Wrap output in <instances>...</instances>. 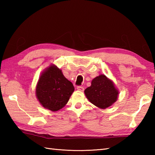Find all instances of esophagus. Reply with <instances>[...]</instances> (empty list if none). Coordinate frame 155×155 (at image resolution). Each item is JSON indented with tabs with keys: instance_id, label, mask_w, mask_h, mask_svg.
<instances>
[{
	"instance_id": "1",
	"label": "esophagus",
	"mask_w": 155,
	"mask_h": 155,
	"mask_svg": "<svg viewBox=\"0 0 155 155\" xmlns=\"http://www.w3.org/2000/svg\"><path fill=\"white\" fill-rule=\"evenodd\" d=\"M77 90L79 91H84V88L83 87H81V86H78L77 87Z\"/></svg>"
}]
</instances>
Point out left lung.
I'll use <instances>...</instances> for the list:
<instances>
[{
    "label": "left lung",
    "mask_w": 155,
    "mask_h": 155,
    "mask_svg": "<svg viewBox=\"0 0 155 155\" xmlns=\"http://www.w3.org/2000/svg\"><path fill=\"white\" fill-rule=\"evenodd\" d=\"M84 94L92 104L105 109L117 101L119 93L113 81L104 74H100L93 78L91 87L84 90Z\"/></svg>",
    "instance_id": "8db88e82"
}]
</instances>
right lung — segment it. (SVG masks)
I'll use <instances>...</instances> for the list:
<instances>
[{
	"instance_id": "add662e5",
	"label": "right lung",
	"mask_w": 155,
	"mask_h": 155,
	"mask_svg": "<svg viewBox=\"0 0 155 155\" xmlns=\"http://www.w3.org/2000/svg\"><path fill=\"white\" fill-rule=\"evenodd\" d=\"M74 91L73 84L64 77L61 69L51 64L38 78L36 97L42 107L54 112L67 104Z\"/></svg>"
}]
</instances>
